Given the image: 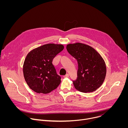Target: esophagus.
Segmentation results:
<instances>
[{
    "instance_id": "obj_1",
    "label": "esophagus",
    "mask_w": 128,
    "mask_h": 128,
    "mask_svg": "<svg viewBox=\"0 0 128 128\" xmlns=\"http://www.w3.org/2000/svg\"><path fill=\"white\" fill-rule=\"evenodd\" d=\"M64 78H68L69 77V74H66V75H65L64 76H63Z\"/></svg>"
}]
</instances>
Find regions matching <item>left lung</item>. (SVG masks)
I'll return each instance as SVG.
<instances>
[{"mask_svg": "<svg viewBox=\"0 0 128 128\" xmlns=\"http://www.w3.org/2000/svg\"><path fill=\"white\" fill-rule=\"evenodd\" d=\"M66 48L78 63V77L72 81L75 88L83 93L96 90L103 84L106 74L102 57L92 47L82 43L67 44Z\"/></svg>", "mask_w": 128, "mask_h": 128, "instance_id": "left-lung-1", "label": "left lung"}]
</instances>
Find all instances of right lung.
Here are the masks:
<instances>
[{
    "label": "right lung",
    "mask_w": 128,
    "mask_h": 128,
    "mask_svg": "<svg viewBox=\"0 0 128 128\" xmlns=\"http://www.w3.org/2000/svg\"><path fill=\"white\" fill-rule=\"evenodd\" d=\"M64 48L62 44H49L28 53L23 65L24 78L29 88L38 93L48 94L61 83L52 62Z\"/></svg>",
    "instance_id": "right-lung-1"
}]
</instances>
